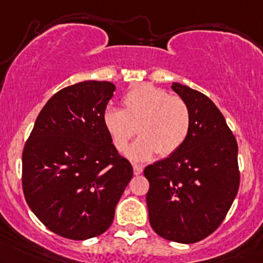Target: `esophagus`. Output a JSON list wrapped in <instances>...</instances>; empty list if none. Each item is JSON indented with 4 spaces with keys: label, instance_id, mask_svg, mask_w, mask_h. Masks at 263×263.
I'll return each instance as SVG.
<instances>
[{
    "label": "esophagus",
    "instance_id": "34e87169",
    "mask_svg": "<svg viewBox=\"0 0 263 263\" xmlns=\"http://www.w3.org/2000/svg\"><path fill=\"white\" fill-rule=\"evenodd\" d=\"M143 172V166L142 164H134V174L136 176H140Z\"/></svg>",
    "mask_w": 263,
    "mask_h": 263
}]
</instances>
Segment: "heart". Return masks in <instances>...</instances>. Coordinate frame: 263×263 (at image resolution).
I'll return each mask as SVG.
<instances>
[{"label": "heart", "instance_id": "1", "mask_svg": "<svg viewBox=\"0 0 263 263\" xmlns=\"http://www.w3.org/2000/svg\"><path fill=\"white\" fill-rule=\"evenodd\" d=\"M123 109L107 107L102 121L118 151L126 148L131 138H140L126 151L132 161H148L160 152L166 157L180 149L191 127L186 102L151 85L131 89L122 99Z\"/></svg>", "mask_w": 263, "mask_h": 263}]
</instances>
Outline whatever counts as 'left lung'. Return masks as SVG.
<instances>
[{
    "label": "left lung",
    "instance_id": "left-lung-1",
    "mask_svg": "<svg viewBox=\"0 0 263 263\" xmlns=\"http://www.w3.org/2000/svg\"><path fill=\"white\" fill-rule=\"evenodd\" d=\"M171 88L186 102L191 127L180 149L145 168L146 202L157 235L195 243L220 226L237 195L238 147L209 97L177 82Z\"/></svg>",
    "mask_w": 263,
    "mask_h": 263
}]
</instances>
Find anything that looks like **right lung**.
<instances>
[{
  "label": "right lung",
  "mask_w": 263,
  "mask_h": 263,
  "mask_svg": "<svg viewBox=\"0 0 263 263\" xmlns=\"http://www.w3.org/2000/svg\"><path fill=\"white\" fill-rule=\"evenodd\" d=\"M115 89L107 81H83L59 91L41 109L25 145L26 202L62 237L81 241L105 232L134 175L103 126Z\"/></svg>",
  "instance_id": "obj_1"
}]
</instances>
